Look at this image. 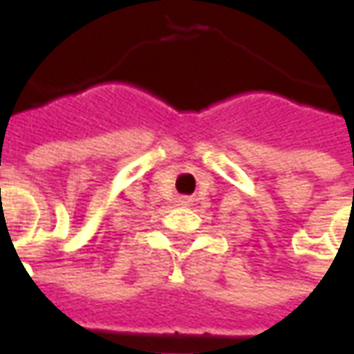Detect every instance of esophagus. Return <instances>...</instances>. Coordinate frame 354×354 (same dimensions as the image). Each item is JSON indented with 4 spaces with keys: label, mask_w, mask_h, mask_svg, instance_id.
<instances>
[{
    "label": "esophagus",
    "mask_w": 354,
    "mask_h": 354,
    "mask_svg": "<svg viewBox=\"0 0 354 354\" xmlns=\"http://www.w3.org/2000/svg\"><path fill=\"white\" fill-rule=\"evenodd\" d=\"M184 203H185V199H184Z\"/></svg>",
    "instance_id": "1"
}]
</instances>
